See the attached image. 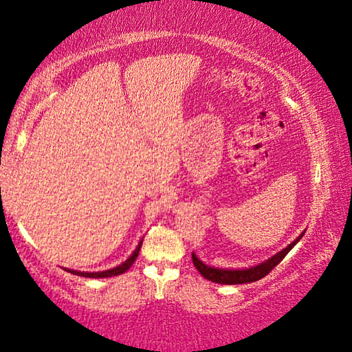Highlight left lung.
Here are the masks:
<instances>
[{
    "label": "left lung",
    "mask_w": 352,
    "mask_h": 352,
    "mask_svg": "<svg viewBox=\"0 0 352 352\" xmlns=\"http://www.w3.org/2000/svg\"><path fill=\"white\" fill-rule=\"evenodd\" d=\"M306 231L296 237L294 242H290L287 247L283 248L281 252H278L276 254H273L272 258L265 259L259 262V264H254L252 267H247V269H216V267L206 265L201 262L197 254L192 252V262L195 265V269L200 272V275L206 278L208 281L217 283V284H247V283H254L259 281L261 278H264L265 275L273 270V267H276L279 262H281L285 254H287L292 248H294L302 236H305Z\"/></svg>",
    "instance_id": "left-lung-1"
}]
</instances>
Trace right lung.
I'll list each match as a JSON object with an SVG mask.
<instances>
[{
  "label": "right lung",
  "instance_id": "obj_1",
  "mask_svg": "<svg viewBox=\"0 0 352 352\" xmlns=\"http://www.w3.org/2000/svg\"><path fill=\"white\" fill-rule=\"evenodd\" d=\"M141 245H142V239L138 242V245H136L135 252L130 254L129 258L122 262V264L113 267V269H110V270H104V272H79V270H73V269H65V270L69 272V273H73V275L85 276V278H110V276L122 275L124 272H127L130 267H132V264L136 261V258H138Z\"/></svg>",
  "mask_w": 352,
  "mask_h": 352
}]
</instances>
